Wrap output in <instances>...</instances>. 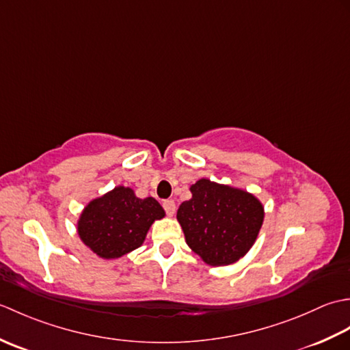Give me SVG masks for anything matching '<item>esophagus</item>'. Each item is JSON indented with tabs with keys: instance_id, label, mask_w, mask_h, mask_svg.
Instances as JSON below:
<instances>
[{
	"instance_id": "obj_1",
	"label": "esophagus",
	"mask_w": 350,
	"mask_h": 350,
	"mask_svg": "<svg viewBox=\"0 0 350 350\" xmlns=\"http://www.w3.org/2000/svg\"><path fill=\"white\" fill-rule=\"evenodd\" d=\"M162 206H163V209H165L168 217H173L176 212V203L173 202V200H165V202L162 203Z\"/></svg>"
}]
</instances>
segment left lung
I'll use <instances>...</instances> for the list:
<instances>
[{
    "mask_svg": "<svg viewBox=\"0 0 350 350\" xmlns=\"http://www.w3.org/2000/svg\"><path fill=\"white\" fill-rule=\"evenodd\" d=\"M192 197L177 209L188 247L211 266L239 262L254 245L265 219V206L251 192L200 179Z\"/></svg>",
    "mask_w": 350,
    "mask_h": 350,
    "instance_id": "8db88e82",
    "label": "left lung"
}]
</instances>
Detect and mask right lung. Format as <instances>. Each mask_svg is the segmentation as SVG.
I'll list each match as a JSON object with an SVG mask.
<instances>
[{
  "label": "right lung",
  "instance_id": "obj_1",
  "mask_svg": "<svg viewBox=\"0 0 350 350\" xmlns=\"http://www.w3.org/2000/svg\"><path fill=\"white\" fill-rule=\"evenodd\" d=\"M165 211L153 197L139 198L129 187L118 185L88 202L77 221L85 247L103 260H116L139 248L154 221Z\"/></svg>",
  "mask_w": 350,
  "mask_h": 350
}]
</instances>
